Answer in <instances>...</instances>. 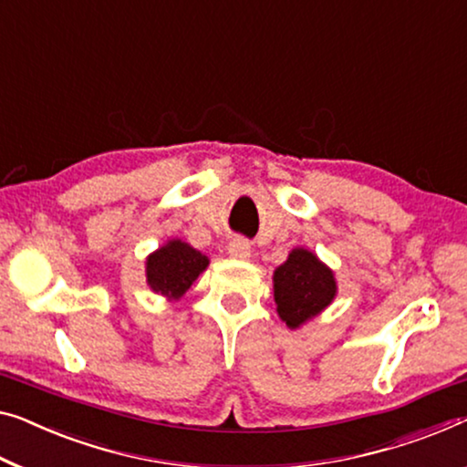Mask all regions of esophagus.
Segmentation results:
<instances>
[{"label": "esophagus", "instance_id": "34e87169", "mask_svg": "<svg viewBox=\"0 0 467 467\" xmlns=\"http://www.w3.org/2000/svg\"><path fill=\"white\" fill-rule=\"evenodd\" d=\"M228 255H231L233 260H247V257L252 255V245H249V241L245 239H233L228 243Z\"/></svg>", "mask_w": 467, "mask_h": 467}]
</instances>
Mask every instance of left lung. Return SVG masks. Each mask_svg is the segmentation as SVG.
Here are the masks:
<instances>
[{"instance_id":"obj_1","label":"left lung","mask_w":467,"mask_h":467,"mask_svg":"<svg viewBox=\"0 0 467 467\" xmlns=\"http://www.w3.org/2000/svg\"><path fill=\"white\" fill-rule=\"evenodd\" d=\"M275 304L289 329H300L317 318L337 296L333 270L306 247L291 249L287 260L273 275Z\"/></svg>"}]
</instances>
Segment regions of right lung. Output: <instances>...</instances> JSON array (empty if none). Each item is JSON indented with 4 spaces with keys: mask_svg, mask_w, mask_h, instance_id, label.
I'll return each instance as SVG.
<instances>
[{
    "mask_svg": "<svg viewBox=\"0 0 467 467\" xmlns=\"http://www.w3.org/2000/svg\"><path fill=\"white\" fill-rule=\"evenodd\" d=\"M210 266V257L182 239H170L146 255V285L165 300H180L199 275Z\"/></svg>",
    "mask_w": 467,
    "mask_h": 467,
    "instance_id": "add662e5",
    "label": "right lung"
}]
</instances>
